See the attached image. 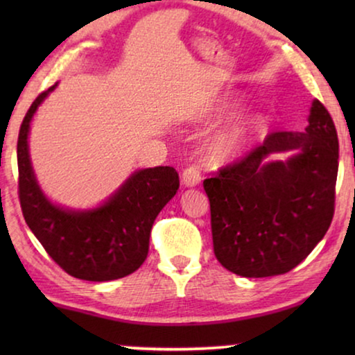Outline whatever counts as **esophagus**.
<instances>
[{
  "label": "esophagus",
  "instance_id": "obj_1",
  "mask_svg": "<svg viewBox=\"0 0 355 355\" xmlns=\"http://www.w3.org/2000/svg\"><path fill=\"white\" fill-rule=\"evenodd\" d=\"M202 181V171L197 164H191L182 171V182L186 184L187 187L197 186L198 182Z\"/></svg>",
  "mask_w": 355,
  "mask_h": 355
}]
</instances>
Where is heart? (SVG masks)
Listing matches in <instances>:
<instances>
[{"mask_svg": "<svg viewBox=\"0 0 355 355\" xmlns=\"http://www.w3.org/2000/svg\"><path fill=\"white\" fill-rule=\"evenodd\" d=\"M230 108L231 103L223 101V103L213 106L208 111V114H221ZM261 128H263V119L260 116H249L239 123L227 125L211 139L210 145H208V155L216 163H225L239 157L249 147L255 135L260 132Z\"/></svg>", "mask_w": 355, "mask_h": 355, "instance_id": "heart-1", "label": "heart"}]
</instances>
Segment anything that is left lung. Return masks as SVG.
I'll list each match as a JSON object with an SVG mask.
<instances>
[{
	"label": "left lung",
	"mask_w": 355,
	"mask_h": 355,
	"mask_svg": "<svg viewBox=\"0 0 355 355\" xmlns=\"http://www.w3.org/2000/svg\"><path fill=\"white\" fill-rule=\"evenodd\" d=\"M307 132L275 130L203 181L213 252L232 273L265 278L295 268L327 234L334 215L339 144L331 114L315 100ZM297 148L289 162L270 153Z\"/></svg>",
	"instance_id": "8db88e82"
}]
</instances>
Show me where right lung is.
<instances>
[{"label": "right lung", "mask_w": 355, "mask_h": 355, "mask_svg": "<svg viewBox=\"0 0 355 355\" xmlns=\"http://www.w3.org/2000/svg\"><path fill=\"white\" fill-rule=\"evenodd\" d=\"M55 87L33 100L19 129L17 193L24 220L67 275L85 281L124 278L147 259L153 221L179 189V174L171 166L142 169L103 207L92 211H67L53 205L33 176L27 134L37 106Z\"/></svg>", "instance_id": "1"}]
</instances>
